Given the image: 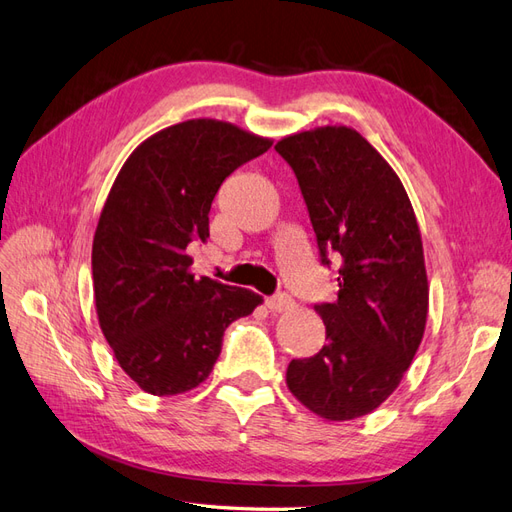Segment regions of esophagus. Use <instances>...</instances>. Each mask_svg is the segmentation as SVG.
Segmentation results:
<instances>
[{
    "instance_id": "1",
    "label": "esophagus",
    "mask_w": 512,
    "mask_h": 512,
    "mask_svg": "<svg viewBox=\"0 0 512 512\" xmlns=\"http://www.w3.org/2000/svg\"><path fill=\"white\" fill-rule=\"evenodd\" d=\"M266 307L270 309V311H287V309H292L294 307V300H292V296H287V294H274V296H270V298H266Z\"/></svg>"
}]
</instances>
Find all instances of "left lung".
<instances>
[{
  "mask_svg": "<svg viewBox=\"0 0 512 512\" xmlns=\"http://www.w3.org/2000/svg\"><path fill=\"white\" fill-rule=\"evenodd\" d=\"M322 266L339 261L335 303H318L326 344L287 365V387L309 411L346 422L372 413L422 344L428 279L422 235L402 181L359 131L335 125L287 136Z\"/></svg>",
  "mask_w": 512,
  "mask_h": 512,
  "instance_id": "left-lung-1",
  "label": "left lung"
}]
</instances>
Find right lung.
I'll use <instances>...</instances> for the list:
<instances>
[{
    "label": "right lung",
    "mask_w": 512,
    "mask_h": 512,
    "mask_svg": "<svg viewBox=\"0 0 512 512\" xmlns=\"http://www.w3.org/2000/svg\"><path fill=\"white\" fill-rule=\"evenodd\" d=\"M270 147L231 123L194 119L144 140L114 181L93 242L95 305L123 372L153 396L201 385L227 326L264 300L196 279L186 248L209 238L222 181Z\"/></svg>",
    "instance_id": "1"
}]
</instances>
